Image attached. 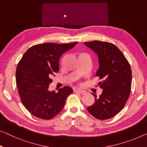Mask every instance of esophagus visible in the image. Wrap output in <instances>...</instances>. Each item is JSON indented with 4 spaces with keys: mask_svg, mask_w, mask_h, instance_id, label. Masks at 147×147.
Segmentation results:
<instances>
[{
    "mask_svg": "<svg viewBox=\"0 0 147 147\" xmlns=\"http://www.w3.org/2000/svg\"><path fill=\"white\" fill-rule=\"evenodd\" d=\"M74 92H77V93H79L80 94H86V91H84V90H78V89H75L74 90Z\"/></svg>",
    "mask_w": 147,
    "mask_h": 147,
    "instance_id": "obj_1",
    "label": "esophagus"
}]
</instances>
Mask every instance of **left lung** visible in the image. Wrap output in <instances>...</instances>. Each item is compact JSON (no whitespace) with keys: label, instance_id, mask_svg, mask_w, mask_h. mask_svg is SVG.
Masks as SVG:
<instances>
[{"label":"left lung","instance_id":"left-lung-1","mask_svg":"<svg viewBox=\"0 0 147 147\" xmlns=\"http://www.w3.org/2000/svg\"><path fill=\"white\" fill-rule=\"evenodd\" d=\"M98 56L100 67L96 74L102 82V93L95 97L94 104L87 108L98 119H110L125 105L131 94L132 73L129 63L117 46L106 41L84 42Z\"/></svg>","mask_w":147,"mask_h":147}]
</instances>
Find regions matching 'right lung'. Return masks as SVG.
Masks as SVG:
<instances>
[{"instance_id":"1","label":"right lung","mask_w":147,"mask_h":147,"mask_svg":"<svg viewBox=\"0 0 147 147\" xmlns=\"http://www.w3.org/2000/svg\"><path fill=\"white\" fill-rule=\"evenodd\" d=\"M77 43L34 45L19 61L16 71L19 96L26 109L35 117L47 120L53 118L63 109L68 96L73 92L69 86L59 89L58 92H51L49 85L59 70L61 55Z\"/></svg>"}]
</instances>
